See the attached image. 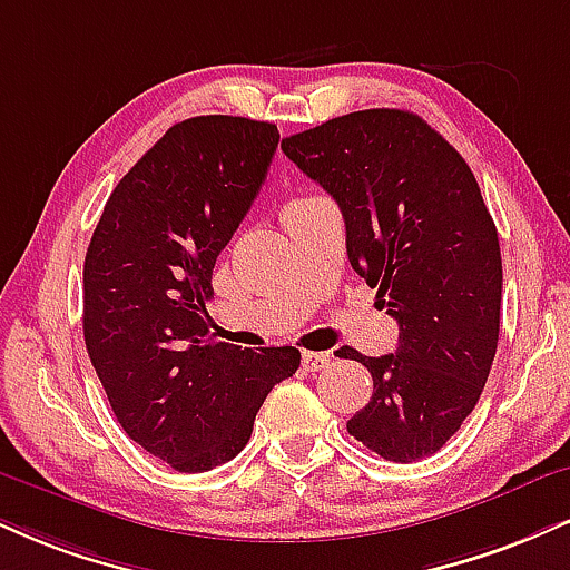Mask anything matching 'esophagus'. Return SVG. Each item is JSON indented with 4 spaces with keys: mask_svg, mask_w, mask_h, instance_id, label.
<instances>
[{
    "mask_svg": "<svg viewBox=\"0 0 570 570\" xmlns=\"http://www.w3.org/2000/svg\"><path fill=\"white\" fill-rule=\"evenodd\" d=\"M328 363H332V355H328V353H313V351L303 353V368H305V372H321V368H326Z\"/></svg>",
    "mask_w": 570,
    "mask_h": 570,
    "instance_id": "1",
    "label": "esophagus"
}]
</instances>
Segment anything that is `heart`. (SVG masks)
Instances as JSON below:
<instances>
[{
  "mask_svg": "<svg viewBox=\"0 0 570 570\" xmlns=\"http://www.w3.org/2000/svg\"><path fill=\"white\" fill-rule=\"evenodd\" d=\"M297 202H303V198H294V202H289V204H297ZM289 204H286V207H289Z\"/></svg>",
  "mask_w": 570,
  "mask_h": 570,
  "instance_id": "1",
  "label": "heart"
}]
</instances>
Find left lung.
Masks as SVG:
<instances>
[{"label": "left lung", "mask_w": 570, "mask_h": 570, "mask_svg": "<svg viewBox=\"0 0 570 570\" xmlns=\"http://www.w3.org/2000/svg\"><path fill=\"white\" fill-rule=\"evenodd\" d=\"M281 148L340 204L347 259L397 321L395 353H345L374 380L347 433L387 462H420L462 428L497 355L502 252L475 175L397 108L337 116Z\"/></svg>", "instance_id": "left-lung-1"}]
</instances>
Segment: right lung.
I'll return each mask as SVG.
<instances>
[{"instance_id":"right-lung-1","label":"right lung","mask_w":570,"mask_h":570,"mask_svg":"<svg viewBox=\"0 0 570 570\" xmlns=\"http://www.w3.org/2000/svg\"><path fill=\"white\" fill-rule=\"evenodd\" d=\"M278 127L194 116L121 177L85 257V342L125 433L177 472L249 443L255 416L299 368L297 347L209 337L212 267L263 188Z\"/></svg>"}]
</instances>
